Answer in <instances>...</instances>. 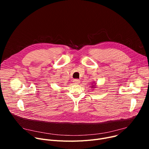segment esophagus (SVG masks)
Returning a JSON list of instances; mask_svg holds the SVG:
<instances>
[{"mask_svg":"<svg viewBox=\"0 0 149 149\" xmlns=\"http://www.w3.org/2000/svg\"><path fill=\"white\" fill-rule=\"evenodd\" d=\"M74 84H79L80 83V80H78V79H74Z\"/></svg>","mask_w":149,"mask_h":149,"instance_id":"esophagus-1","label":"esophagus"}]
</instances>
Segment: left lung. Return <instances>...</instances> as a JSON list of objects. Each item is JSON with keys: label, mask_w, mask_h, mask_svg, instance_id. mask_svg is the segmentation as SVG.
Listing matches in <instances>:
<instances>
[{"label": "left lung", "mask_w": 149, "mask_h": 149, "mask_svg": "<svg viewBox=\"0 0 149 149\" xmlns=\"http://www.w3.org/2000/svg\"><path fill=\"white\" fill-rule=\"evenodd\" d=\"M92 87H91L92 88H95V86H96L95 84H92Z\"/></svg>", "instance_id": "8db88e82"}]
</instances>
